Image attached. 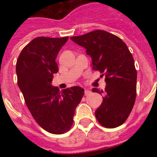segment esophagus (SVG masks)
I'll return each mask as SVG.
<instances>
[{"label": "esophagus", "mask_w": 157, "mask_h": 157, "mask_svg": "<svg viewBox=\"0 0 157 157\" xmlns=\"http://www.w3.org/2000/svg\"><path fill=\"white\" fill-rule=\"evenodd\" d=\"M84 93H85V96H87L91 93V91L88 90V89H85V92H84Z\"/></svg>", "instance_id": "obj_1"}]
</instances>
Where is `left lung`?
Returning a JSON list of instances; mask_svg holds the SVG:
<instances>
[{
  "mask_svg": "<svg viewBox=\"0 0 157 157\" xmlns=\"http://www.w3.org/2000/svg\"><path fill=\"white\" fill-rule=\"evenodd\" d=\"M86 48L92 58L93 71L105 75V96L96 110V118L105 128L123 124L134 107L136 98L137 72L135 61L127 45L121 39L103 30H95L71 38ZM93 92L102 91L92 88Z\"/></svg>",
  "mask_w": 157,
  "mask_h": 157,
  "instance_id": "8db88e82",
  "label": "left lung"
}]
</instances>
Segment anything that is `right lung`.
Returning <instances> with one entry per match:
<instances>
[{"label": "right lung", "instance_id": "right-lung-1", "mask_svg": "<svg viewBox=\"0 0 157 157\" xmlns=\"http://www.w3.org/2000/svg\"><path fill=\"white\" fill-rule=\"evenodd\" d=\"M68 39H33L23 48L16 65L17 84L28 109L41 128L55 135L71 128L75 108L84 95L80 86L60 93L57 86H52L53 75L59 71L55 59Z\"/></svg>", "mask_w": 157, "mask_h": 157}]
</instances>
